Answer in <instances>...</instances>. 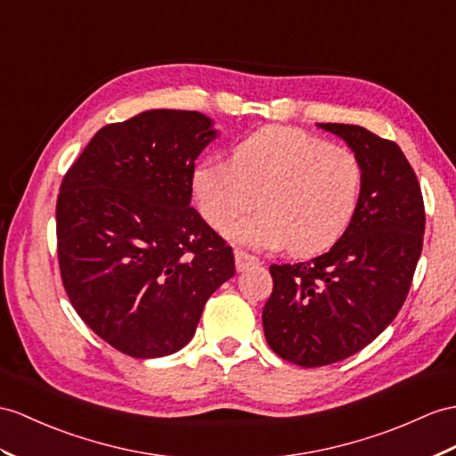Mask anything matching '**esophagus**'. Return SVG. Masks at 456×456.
Masks as SVG:
<instances>
[{
	"label": "esophagus",
	"mask_w": 456,
	"mask_h": 456,
	"mask_svg": "<svg viewBox=\"0 0 456 456\" xmlns=\"http://www.w3.org/2000/svg\"><path fill=\"white\" fill-rule=\"evenodd\" d=\"M234 257H236V269H238L240 273H241V271H246V269H249V266L259 265V259L255 257V255H249V253L241 251V249H238V251L234 253Z\"/></svg>",
	"instance_id": "esophagus-1"
}]
</instances>
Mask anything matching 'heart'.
Wrapping results in <instances>:
<instances>
[{"label": "heart", "instance_id": "heart-1", "mask_svg": "<svg viewBox=\"0 0 456 456\" xmlns=\"http://www.w3.org/2000/svg\"><path fill=\"white\" fill-rule=\"evenodd\" d=\"M356 154L292 127H263L236 144L232 162L208 159L191 187L203 218L253 249L288 246L296 255L330 248L348 228L362 193Z\"/></svg>", "mask_w": 456, "mask_h": 456}]
</instances>
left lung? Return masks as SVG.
Here are the masks:
<instances>
[{"label":"left lung","mask_w":456,"mask_h":456,"mask_svg":"<svg viewBox=\"0 0 456 456\" xmlns=\"http://www.w3.org/2000/svg\"><path fill=\"white\" fill-rule=\"evenodd\" d=\"M346 141L362 164V193L346 232L307 263L271 265L263 307L273 352L302 368L346 360L393 323L424 243L418 177L396 142L360 126L317 124Z\"/></svg>","instance_id":"obj_1"}]
</instances>
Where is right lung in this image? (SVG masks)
Here are the masks:
<instances>
[{
    "mask_svg": "<svg viewBox=\"0 0 456 456\" xmlns=\"http://www.w3.org/2000/svg\"><path fill=\"white\" fill-rule=\"evenodd\" d=\"M213 119L147 110L100 129L65 174L58 259L75 312L131 358H162L195 335L234 253L191 205L195 159Z\"/></svg>",
    "mask_w": 456,
    "mask_h": 456,
    "instance_id": "add662e5",
    "label": "right lung"
}]
</instances>
